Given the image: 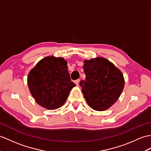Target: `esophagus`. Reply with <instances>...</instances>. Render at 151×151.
Listing matches in <instances>:
<instances>
[{"label":"esophagus","mask_w":151,"mask_h":151,"mask_svg":"<svg viewBox=\"0 0 151 151\" xmlns=\"http://www.w3.org/2000/svg\"><path fill=\"white\" fill-rule=\"evenodd\" d=\"M80 79H78V80H75V83H76V85L78 86V85H79V82H80Z\"/></svg>","instance_id":"34e87169"}]
</instances>
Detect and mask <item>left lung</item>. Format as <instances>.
Instances as JSON below:
<instances>
[{
    "mask_svg": "<svg viewBox=\"0 0 151 151\" xmlns=\"http://www.w3.org/2000/svg\"><path fill=\"white\" fill-rule=\"evenodd\" d=\"M86 80L80 86L87 104L93 109H108L118 100L124 88L123 74L107 59L96 57L83 61Z\"/></svg>",
    "mask_w": 151,
    "mask_h": 151,
    "instance_id": "8db88e82",
    "label": "left lung"
}]
</instances>
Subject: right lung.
<instances>
[{"label":"right lung","mask_w":151,"mask_h":151,"mask_svg":"<svg viewBox=\"0 0 151 151\" xmlns=\"http://www.w3.org/2000/svg\"><path fill=\"white\" fill-rule=\"evenodd\" d=\"M68 62L62 57H46L38 62L27 76V85L31 95L40 106L49 110L62 107L71 90V82Z\"/></svg>","instance_id":"right-lung-1"}]
</instances>
